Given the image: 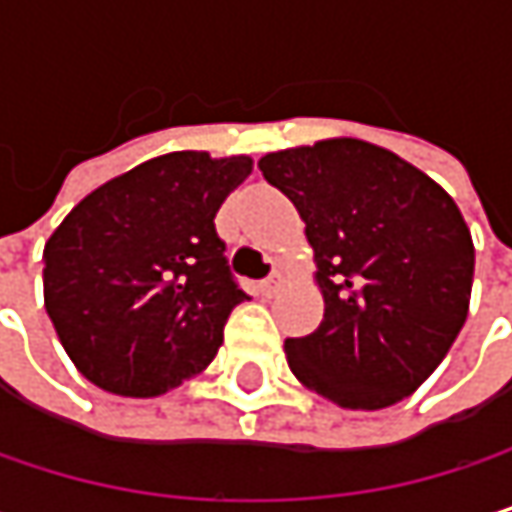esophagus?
Returning <instances> with one entry per match:
<instances>
[{"label": "esophagus", "mask_w": 512, "mask_h": 512, "mask_svg": "<svg viewBox=\"0 0 512 512\" xmlns=\"http://www.w3.org/2000/svg\"><path fill=\"white\" fill-rule=\"evenodd\" d=\"M281 287H284V275H281V272H275L272 278H266V281L260 284V296H266V299H269V296H275Z\"/></svg>", "instance_id": "esophagus-1"}]
</instances>
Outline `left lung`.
Listing matches in <instances>:
<instances>
[{
    "label": "left lung",
    "instance_id": "left-lung-1",
    "mask_svg": "<svg viewBox=\"0 0 512 512\" xmlns=\"http://www.w3.org/2000/svg\"><path fill=\"white\" fill-rule=\"evenodd\" d=\"M305 222L323 320L287 338L293 376L341 409L409 397L468 317L474 243L454 198L421 168L361 139L260 156Z\"/></svg>",
    "mask_w": 512,
    "mask_h": 512
}]
</instances>
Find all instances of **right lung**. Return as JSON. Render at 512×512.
Masks as SVG:
<instances>
[{"label":"right lung","mask_w":512,"mask_h":512,"mask_svg":"<svg viewBox=\"0 0 512 512\" xmlns=\"http://www.w3.org/2000/svg\"><path fill=\"white\" fill-rule=\"evenodd\" d=\"M252 156L162 154L88 192L44 246V305L76 370L121 397L201 373L249 299L216 234Z\"/></svg>","instance_id":"obj_1"}]
</instances>
